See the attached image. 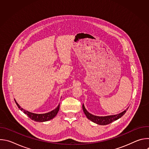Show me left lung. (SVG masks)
<instances>
[{
    "mask_svg": "<svg viewBox=\"0 0 149 149\" xmlns=\"http://www.w3.org/2000/svg\"><path fill=\"white\" fill-rule=\"evenodd\" d=\"M129 107L127 108L126 110H125L124 111L120 113V114H116V115H112V116H94L93 115L91 114H90L89 112L87 111V110L84 107V105L82 104V109H83V111L86 114V116H87V117L91 121H92L93 122L99 124V125H107L117 120H118V118H121L127 111V110H128Z\"/></svg>",
    "mask_w": 149,
    "mask_h": 149,
    "instance_id": "left-lung-1",
    "label": "left lung"
}]
</instances>
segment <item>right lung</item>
Returning <instances> with one entry per match:
<instances>
[{
	"instance_id": "right-lung-1",
	"label": "right lung",
	"mask_w": 149,
	"mask_h": 149,
	"mask_svg": "<svg viewBox=\"0 0 149 149\" xmlns=\"http://www.w3.org/2000/svg\"><path fill=\"white\" fill-rule=\"evenodd\" d=\"M15 101L17 106L18 107V108L21 111H22L31 119L34 120L35 121H37V122L47 121L48 120H50L54 118L56 116L57 113H58L59 109V104L58 105V107L55 109H54V110H52L49 113H45V114H35V113H31V112H29V111L24 110L22 108L20 107V106L17 104V102L15 100Z\"/></svg>"
}]
</instances>
